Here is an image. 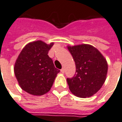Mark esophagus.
Listing matches in <instances>:
<instances>
[{
    "label": "esophagus",
    "mask_w": 122,
    "mask_h": 122,
    "mask_svg": "<svg viewBox=\"0 0 122 122\" xmlns=\"http://www.w3.org/2000/svg\"><path fill=\"white\" fill-rule=\"evenodd\" d=\"M60 72H61V73H64V72H65L64 68H62V69H61V70H60Z\"/></svg>",
    "instance_id": "34e87169"
}]
</instances>
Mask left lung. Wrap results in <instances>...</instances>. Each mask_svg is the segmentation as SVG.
Listing matches in <instances>:
<instances>
[{
    "label": "left lung",
    "mask_w": 122,
    "mask_h": 122,
    "mask_svg": "<svg viewBox=\"0 0 122 122\" xmlns=\"http://www.w3.org/2000/svg\"><path fill=\"white\" fill-rule=\"evenodd\" d=\"M76 66L73 77L67 78L69 88L80 98L97 93L105 82L108 66L106 58L97 48L89 44L68 46Z\"/></svg>",
    "instance_id": "left-lung-1"
}]
</instances>
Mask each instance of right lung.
Listing matches in <instances>:
<instances>
[{
	"instance_id": "add662e5",
	"label": "right lung",
	"mask_w": 122,
	"mask_h": 122,
	"mask_svg": "<svg viewBox=\"0 0 122 122\" xmlns=\"http://www.w3.org/2000/svg\"><path fill=\"white\" fill-rule=\"evenodd\" d=\"M53 43L41 40L27 44L15 64L14 72L19 86L25 92L35 96L47 92L59 72L48 56Z\"/></svg>"
}]
</instances>
